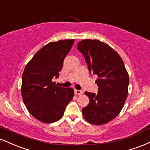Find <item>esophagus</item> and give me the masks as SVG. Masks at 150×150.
<instances>
[{
	"instance_id": "1",
	"label": "esophagus",
	"mask_w": 150,
	"mask_h": 150,
	"mask_svg": "<svg viewBox=\"0 0 150 150\" xmlns=\"http://www.w3.org/2000/svg\"><path fill=\"white\" fill-rule=\"evenodd\" d=\"M75 94H77V95H81L82 94V92L81 90H78V89H75Z\"/></svg>"
}]
</instances>
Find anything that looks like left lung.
I'll return each mask as SVG.
<instances>
[{
  "label": "left lung",
  "mask_w": 150,
  "mask_h": 150,
  "mask_svg": "<svg viewBox=\"0 0 150 150\" xmlns=\"http://www.w3.org/2000/svg\"><path fill=\"white\" fill-rule=\"evenodd\" d=\"M77 49L82 53L89 71L97 75L98 93L85 92L89 104L82 108L84 118L91 124L103 125L119 114L128 97L129 76L123 60L106 43L84 39Z\"/></svg>",
  "instance_id": "1"
}]
</instances>
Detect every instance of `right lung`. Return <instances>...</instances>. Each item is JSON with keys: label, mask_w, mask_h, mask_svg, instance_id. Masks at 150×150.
I'll return each instance as SVG.
<instances>
[{"label": "right lung", "mask_w": 150, "mask_h": 150, "mask_svg": "<svg viewBox=\"0 0 150 150\" xmlns=\"http://www.w3.org/2000/svg\"><path fill=\"white\" fill-rule=\"evenodd\" d=\"M75 39L50 42L38 51L22 74L21 93L27 110L36 119L45 123L61 119L65 107L73 99V88L58 87L63 61Z\"/></svg>", "instance_id": "add662e5"}]
</instances>
